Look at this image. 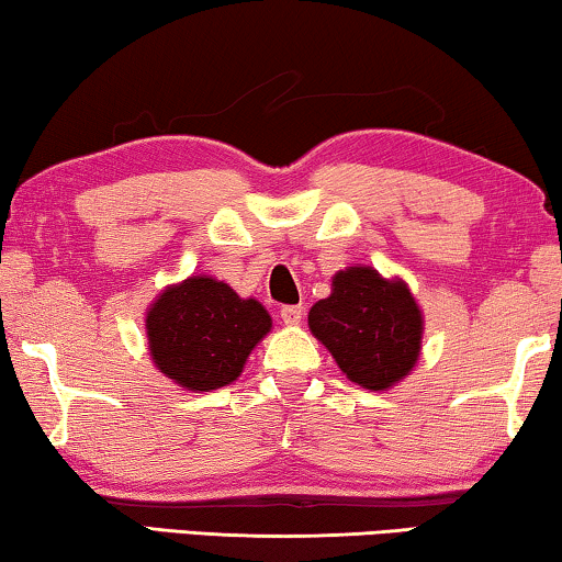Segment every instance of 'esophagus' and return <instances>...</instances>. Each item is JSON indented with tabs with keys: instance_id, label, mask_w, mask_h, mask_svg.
<instances>
[{
	"instance_id": "34e87169",
	"label": "esophagus",
	"mask_w": 562,
	"mask_h": 562,
	"mask_svg": "<svg viewBox=\"0 0 562 562\" xmlns=\"http://www.w3.org/2000/svg\"><path fill=\"white\" fill-rule=\"evenodd\" d=\"M301 316H304V308L301 306H281L283 324H291V327H294V324H301Z\"/></svg>"
}]
</instances>
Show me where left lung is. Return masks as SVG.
Masks as SVG:
<instances>
[{"mask_svg": "<svg viewBox=\"0 0 562 562\" xmlns=\"http://www.w3.org/2000/svg\"><path fill=\"white\" fill-rule=\"evenodd\" d=\"M331 286V296L308 312V327L341 372L368 390L408 375L420 352L423 319L405 283L355 266L339 271Z\"/></svg>", "mask_w": 562, "mask_h": 562, "instance_id": "obj_1", "label": "left lung"}]
</instances>
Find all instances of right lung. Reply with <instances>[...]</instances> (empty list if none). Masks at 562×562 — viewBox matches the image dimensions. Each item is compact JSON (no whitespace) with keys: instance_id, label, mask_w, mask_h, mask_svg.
I'll use <instances>...</instances> for the list:
<instances>
[{"instance_id":"obj_1","label":"right lung","mask_w":562,"mask_h":562,"mask_svg":"<svg viewBox=\"0 0 562 562\" xmlns=\"http://www.w3.org/2000/svg\"><path fill=\"white\" fill-rule=\"evenodd\" d=\"M271 316L256 299H240L223 281L192 276L167 289L146 316L157 368L187 390H217L240 375Z\"/></svg>"}]
</instances>
